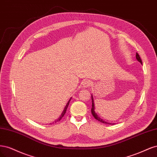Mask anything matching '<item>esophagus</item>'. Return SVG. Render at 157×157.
Segmentation results:
<instances>
[{"label": "esophagus", "instance_id": "1", "mask_svg": "<svg viewBox=\"0 0 157 157\" xmlns=\"http://www.w3.org/2000/svg\"><path fill=\"white\" fill-rule=\"evenodd\" d=\"M91 82H90V80H88V79H85L84 81H83L82 82V85L83 87H90V85H91Z\"/></svg>", "mask_w": 157, "mask_h": 157}]
</instances>
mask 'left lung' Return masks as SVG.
I'll return each instance as SVG.
<instances>
[{"label":"left lung","mask_w":157,"mask_h":157,"mask_svg":"<svg viewBox=\"0 0 157 157\" xmlns=\"http://www.w3.org/2000/svg\"><path fill=\"white\" fill-rule=\"evenodd\" d=\"M136 59H137L138 61L142 64V61H141V58H140V55H138V53H136ZM91 99H92V108H91V113H92V114H93V117L97 119V120H98V121H100V122H101V123H105V124H112V123H107V122H105V121H104L102 119H101L99 116L97 115V113L95 112V111H94V99H93V95L91 94Z\"/></svg>","instance_id":"left-lung-1"}]
</instances>
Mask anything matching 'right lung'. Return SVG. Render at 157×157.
<instances>
[{
    "label": "right lung",
    "instance_id": "add662e5",
    "mask_svg": "<svg viewBox=\"0 0 157 157\" xmlns=\"http://www.w3.org/2000/svg\"><path fill=\"white\" fill-rule=\"evenodd\" d=\"M72 99V97H71V98H70V100H69V101L68 102V103L67 104V105H66V106H65V108H64V110H63V112H62V113H61V115H60V117L57 119V120H55L54 122H53L52 123V124H53V123H56L57 122H58V121H59L60 119H61L63 117V116L64 115V114L66 113V112H67V108H68V105H69V103H70V100ZM50 124H52V123H50Z\"/></svg>",
    "mask_w": 157,
    "mask_h": 157
}]
</instances>
